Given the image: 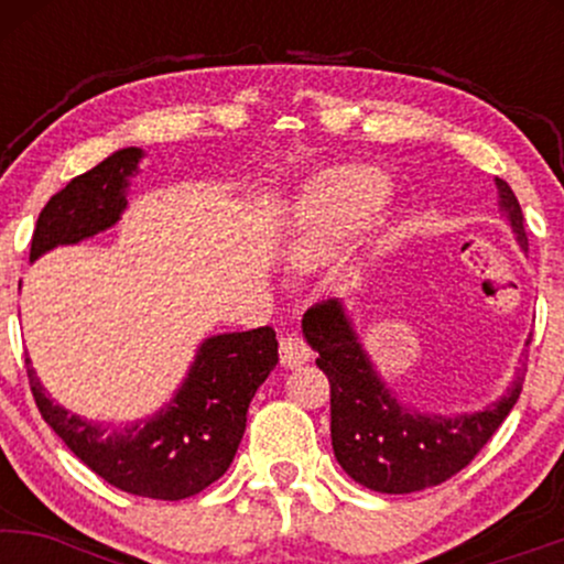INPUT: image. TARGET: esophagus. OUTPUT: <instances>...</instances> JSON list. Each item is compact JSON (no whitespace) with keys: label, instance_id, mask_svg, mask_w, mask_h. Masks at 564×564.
<instances>
[{"label":"esophagus","instance_id":"34e87169","mask_svg":"<svg viewBox=\"0 0 564 564\" xmlns=\"http://www.w3.org/2000/svg\"><path fill=\"white\" fill-rule=\"evenodd\" d=\"M278 349H281V364L286 368H296V366L307 364V360H310V347L300 334L283 336L281 347H278Z\"/></svg>","mask_w":564,"mask_h":564}]
</instances>
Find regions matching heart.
I'll use <instances>...</instances> for the list:
<instances>
[{
    "label": "heart",
    "instance_id": "b5f03b06",
    "mask_svg": "<svg viewBox=\"0 0 564 564\" xmlns=\"http://www.w3.org/2000/svg\"><path fill=\"white\" fill-rule=\"evenodd\" d=\"M390 183L373 166H336L307 185L296 204V246L321 254L336 238L377 212Z\"/></svg>",
    "mask_w": 564,
    "mask_h": 564
}]
</instances>
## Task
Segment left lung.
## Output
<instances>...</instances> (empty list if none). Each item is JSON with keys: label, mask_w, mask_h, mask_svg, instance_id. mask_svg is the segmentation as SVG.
<instances>
[{"label": "left lung", "mask_w": 564, "mask_h": 564, "mask_svg": "<svg viewBox=\"0 0 564 564\" xmlns=\"http://www.w3.org/2000/svg\"><path fill=\"white\" fill-rule=\"evenodd\" d=\"M498 204L517 241L528 249L514 191L496 177ZM304 339L318 352L315 366L332 384V445L336 462L355 482L377 494H416L451 480L485 448L520 400L514 377L501 400L462 416H435L403 408L373 371L341 302L313 304L302 318ZM530 345V341H528Z\"/></svg>", "instance_id": "obj_1"}]
</instances>
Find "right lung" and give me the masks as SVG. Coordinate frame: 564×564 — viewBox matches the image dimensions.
I'll list each match as a JSON object with an SVG mask.
<instances>
[{
    "mask_svg": "<svg viewBox=\"0 0 564 564\" xmlns=\"http://www.w3.org/2000/svg\"><path fill=\"white\" fill-rule=\"evenodd\" d=\"M140 159V148L116 151L57 191L36 219L31 262L55 246L79 243L119 223ZM275 364L278 339L270 326L212 336L198 347L187 379L170 403L121 432H108L53 403L31 358H25V371L44 422L95 475L124 494L180 501L228 471L251 398Z\"/></svg>",
    "mask_w": 564,
    "mask_h": 564,
    "instance_id": "obj_1",
    "label": "right lung"
}]
</instances>
